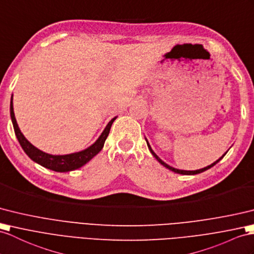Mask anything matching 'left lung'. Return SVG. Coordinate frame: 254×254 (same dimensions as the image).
<instances>
[{
  "mask_svg": "<svg viewBox=\"0 0 254 254\" xmlns=\"http://www.w3.org/2000/svg\"><path fill=\"white\" fill-rule=\"evenodd\" d=\"M146 140V139H145ZM146 143H147V146H148V150H150V152L152 153V155L154 156V157H155L157 160H158V162L160 163V164H162L164 167H166V168H168L169 170H171V171H174V172H176V174H180V175H197V174H200V172H203V171H206V170H208V169H210V168H211V167H213L215 164H218L219 162H220V160L222 159V158H223L224 156H225V154H224V155L223 156H222V157H220L218 160H215V162L213 163V164H211V165H209V166H207V167H205V168H201V169H198V170H180V169H176V168H174V167H171V166H169V165H167L166 163H164L163 162V160L162 159H160L157 155H156V154L155 153H154V151L152 150V147H151V145L150 144H148V142H147V140H146Z\"/></svg>",
  "mask_w": 254,
  "mask_h": 254,
  "instance_id": "left-lung-1",
  "label": "left lung"
}]
</instances>
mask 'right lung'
Returning <instances> with one entry per match:
<instances>
[{
    "label": "right lung",
    "mask_w": 254,
    "mask_h": 254,
    "mask_svg": "<svg viewBox=\"0 0 254 254\" xmlns=\"http://www.w3.org/2000/svg\"><path fill=\"white\" fill-rule=\"evenodd\" d=\"M10 119L13 122L15 134L19 141V143L22 147L24 153L33 160V162L38 163L39 165L45 167L47 169H51L57 172H66V171H72L80 168V167L87 164L89 160L96 156L97 154L102 150L104 145V142H106L111 126H112L113 122L116 120V117L110 121V123L104 128L103 132L101 133L100 137L95 142L94 144L90 145L89 147L86 148L77 153H72V154H66V155H52V154H47L43 152L39 148H36L34 145H32L30 142L26 139V137L22 134L20 131L19 127H18V124L16 122V117L14 113V108H13V96L10 99Z\"/></svg>",
    "instance_id": "add662e5"
}]
</instances>
